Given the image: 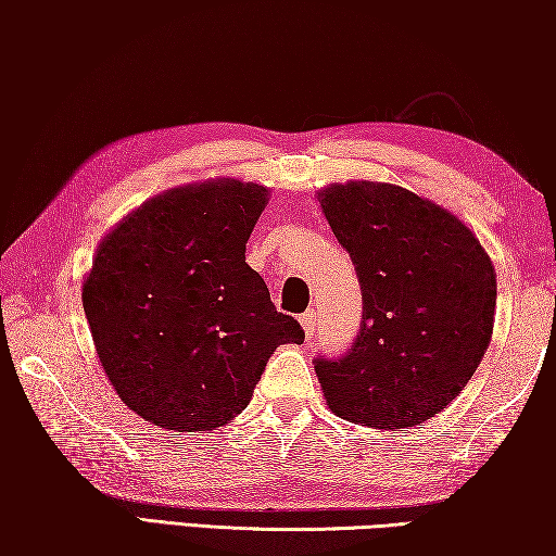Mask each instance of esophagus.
Listing matches in <instances>:
<instances>
[{"label": "esophagus", "mask_w": 556, "mask_h": 556, "mask_svg": "<svg viewBox=\"0 0 556 556\" xmlns=\"http://www.w3.org/2000/svg\"><path fill=\"white\" fill-rule=\"evenodd\" d=\"M301 326H303V331H306V337H308V339H314V337H316V329H318V316H316V311H314V308L306 311V314L301 316Z\"/></svg>", "instance_id": "34e87169"}]
</instances>
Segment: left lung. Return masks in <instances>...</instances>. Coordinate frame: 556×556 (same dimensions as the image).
<instances>
[{
	"label": "left lung",
	"mask_w": 556,
	"mask_h": 556,
	"mask_svg": "<svg viewBox=\"0 0 556 556\" xmlns=\"http://www.w3.org/2000/svg\"><path fill=\"white\" fill-rule=\"evenodd\" d=\"M362 286V326L341 356H318L324 397L369 428H413L458 397L493 333L496 273L458 217L377 181L318 194Z\"/></svg>",
	"instance_id": "left-lung-1"
}]
</instances>
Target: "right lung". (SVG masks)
<instances>
[{"mask_svg":"<svg viewBox=\"0 0 556 556\" xmlns=\"http://www.w3.org/2000/svg\"><path fill=\"white\" fill-rule=\"evenodd\" d=\"M268 189L238 179L169 189L98 245L83 308L118 397L166 430H212L248 407L301 324L245 263Z\"/></svg>","mask_w":556,"mask_h":556,"instance_id":"1","label":"right lung"}]
</instances>
